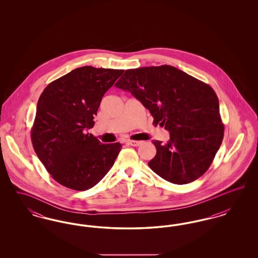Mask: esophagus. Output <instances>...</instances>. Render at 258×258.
<instances>
[{
    "label": "esophagus",
    "instance_id": "esophagus-1",
    "mask_svg": "<svg viewBox=\"0 0 258 258\" xmlns=\"http://www.w3.org/2000/svg\"><path fill=\"white\" fill-rule=\"evenodd\" d=\"M126 143L128 144V145H131V146H134V147H137V146H139V145H141V141H136V140H127L126 141Z\"/></svg>",
    "mask_w": 258,
    "mask_h": 258
}]
</instances>
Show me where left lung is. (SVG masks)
I'll use <instances>...</instances> for the list:
<instances>
[{"label": "left lung", "mask_w": 258, "mask_h": 258, "mask_svg": "<svg viewBox=\"0 0 258 258\" xmlns=\"http://www.w3.org/2000/svg\"><path fill=\"white\" fill-rule=\"evenodd\" d=\"M128 91L170 134L153 141L157 154L148 165L173 184L196 181L221 147L224 126L219 98L208 84L167 64L126 70L115 84Z\"/></svg>", "instance_id": "left-lung-1"}]
</instances>
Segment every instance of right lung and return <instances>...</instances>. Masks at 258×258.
<instances>
[{
    "label": "right lung",
    "mask_w": 258,
    "mask_h": 258,
    "mask_svg": "<svg viewBox=\"0 0 258 258\" xmlns=\"http://www.w3.org/2000/svg\"><path fill=\"white\" fill-rule=\"evenodd\" d=\"M123 73L91 66L77 68L51 82L38 98L31 131L33 147L61 185L86 190L113 166L122 145L101 144L85 130L94 126L101 98Z\"/></svg>",
    "instance_id": "obj_1"
}]
</instances>
